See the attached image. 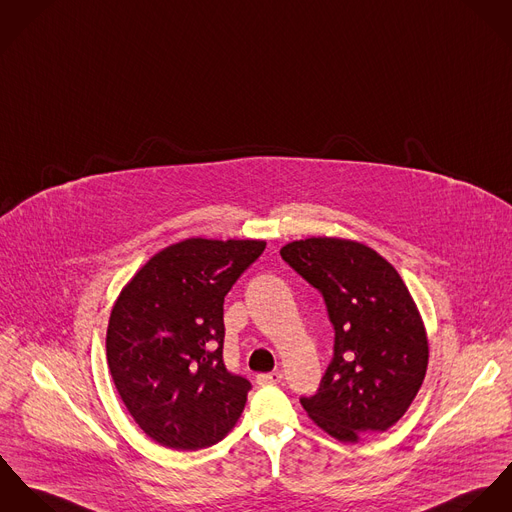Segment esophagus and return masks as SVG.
I'll return each mask as SVG.
<instances>
[{"label": "esophagus", "instance_id": "obj_1", "mask_svg": "<svg viewBox=\"0 0 512 512\" xmlns=\"http://www.w3.org/2000/svg\"><path fill=\"white\" fill-rule=\"evenodd\" d=\"M283 381V373L281 371H273V373H263V375H257V383L261 387H267V385H279Z\"/></svg>", "mask_w": 512, "mask_h": 512}]
</instances>
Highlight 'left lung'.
Masks as SVG:
<instances>
[{"instance_id":"8db88e82","label":"left lung","mask_w":512,"mask_h":512,"mask_svg":"<svg viewBox=\"0 0 512 512\" xmlns=\"http://www.w3.org/2000/svg\"><path fill=\"white\" fill-rule=\"evenodd\" d=\"M288 263L324 298L334 355L308 416L340 442L385 432L408 410L428 367V340L397 269L371 247L336 237L284 245Z\"/></svg>"}]
</instances>
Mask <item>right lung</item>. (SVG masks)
<instances>
[{"instance_id":"obj_1","label":"right lung","mask_w":512,"mask_h":512,"mask_svg":"<svg viewBox=\"0 0 512 512\" xmlns=\"http://www.w3.org/2000/svg\"><path fill=\"white\" fill-rule=\"evenodd\" d=\"M265 241L184 239L121 290L108 326L115 389L157 444L196 452L235 426L251 383L224 363V298Z\"/></svg>"}]
</instances>
